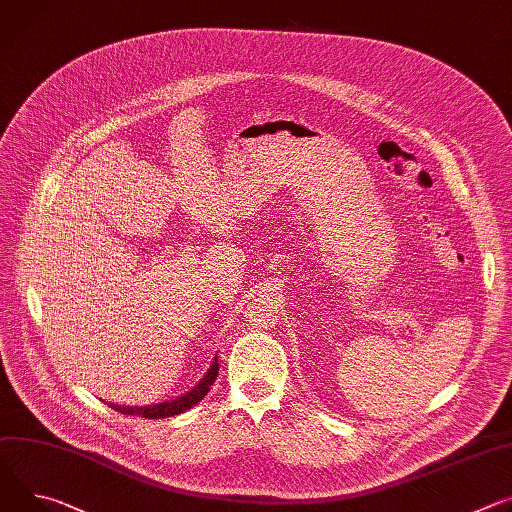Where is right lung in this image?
Instances as JSON below:
<instances>
[{"label": "right lung", "instance_id": "1", "mask_svg": "<svg viewBox=\"0 0 512 512\" xmlns=\"http://www.w3.org/2000/svg\"><path fill=\"white\" fill-rule=\"evenodd\" d=\"M218 378V359L214 357L210 369L206 371V376L200 380V384L190 390L188 394H183L171 402H161V404H153V406H141V408H132V406H118V404H110L114 410L122 412V414H138L145 418H165V416H175L181 414L185 410H190L194 404H198L210 390V386L214 384V380Z\"/></svg>", "mask_w": 512, "mask_h": 512}]
</instances>
